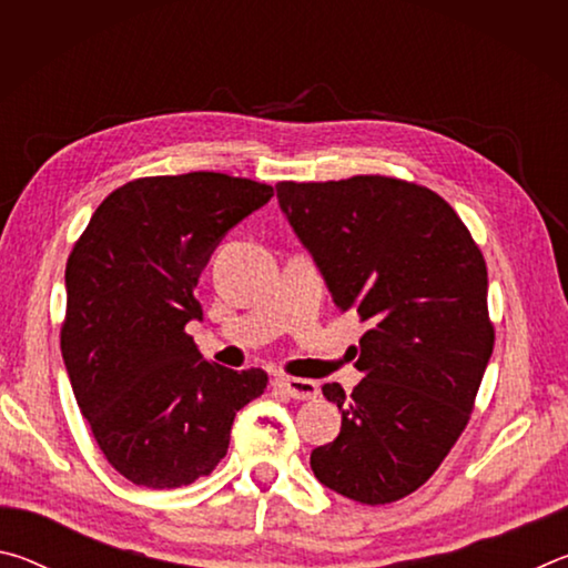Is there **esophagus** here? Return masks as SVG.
<instances>
[{"instance_id": "obj_1", "label": "esophagus", "mask_w": 568, "mask_h": 568, "mask_svg": "<svg viewBox=\"0 0 568 568\" xmlns=\"http://www.w3.org/2000/svg\"><path fill=\"white\" fill-rule=\"evenodd\" d=\"M275 388H281L283 393H287L291 398L297 400H311L318 396V383L307 381V378H291V376H281L273 381Z\"/></svg>"}]
</instances>
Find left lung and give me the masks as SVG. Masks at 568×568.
<instances>
[{
	"instance_id": "obj_1",
	"label": "left lung",
	"mask_w": 568,
	"mask_h": 568,
	"mask_svg": "<svg viewBox=\"0 0 568 568\" xmlns=\"http://www.w3.org/2000/svg\"><path fill=\"white\" fill-rule=\"evenodd\" d=\"M275 187L335 305L368 323L355 363L365 378L348 398L338 383L323 386L343 423L311 468L345 498L393 504L436 474L468 426L496 338L484 253L418 182L355 175Z\"/></svg>"
}]
</instances>
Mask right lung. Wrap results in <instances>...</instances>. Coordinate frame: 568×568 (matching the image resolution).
I'll list each match as a JSON object with an SVG mask.
<instances>
[{"label":"right lung","mask_w":568,"mask_h":568,"mask_svg":"<svg viewBox=\"0 0 568 568\" xmlns=\"http://www.w3.org/2000/svg\"><path fill=\"white\" fill-rule=\"evenodd\" d=\"M271 197L223 172L130 180L67 257L62 358L100 450L134 486L213 474L235 413L263 396V368L205 361L185 325L203 318L195 287L220 237Z\"/></svg>","instance_id":"1"}]
</instances>
